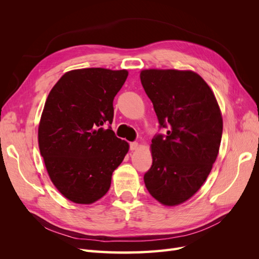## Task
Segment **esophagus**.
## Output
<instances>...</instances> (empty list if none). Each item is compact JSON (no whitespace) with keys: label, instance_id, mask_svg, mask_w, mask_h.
<instances>
[{"label":"esophagus","instance_id":"34e87169","mask_svg":"<svg viewBox=\"0 0 259 259\" xmlns=\"http://www.w3.org/2000/svg\"><path fill=\"white\" fill-rule=\"evenodd\" d=\"M137 148H138V143H136V142L130 143V149H131V150H136Z\"/></svg>","mask_w":259,"mask_h":259}]
</instances>
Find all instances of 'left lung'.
<instances>
[{"label":"left lung","instance_id":"1","mask_svg":"<svg viewBox=\"0 0 259 259\" xmlns=\"http://www.w3.org/2000/svg\"><path fill=\"white\" fill-rule=\"evenodd\" d=\"M143 88L165 134L152 138L147 190L164 205L190 199L204 184L217 158L223 117L215 95L192 71L144 70Z\"/></svg>","mask_w":259,"mask_h":259}]
</instances>
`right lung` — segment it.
<instances>
[{"label":"right lung","instance_id":"right-lung-1","mask_svg":"<svg viewBox=\"0 0 259 259\" xmlns=\"http://www.w3.org/2000/svg\"><path fill=\"white\" fill-rule=\"evenodd\" d=\"M127 75L126 70H73L60 77L46 99L38 126L40 152L55 187L74 203L103 198L128 151V144L110 126L113 99Z\"/></svg>","mask_w":259,"mask_h":259}]
</instances>
